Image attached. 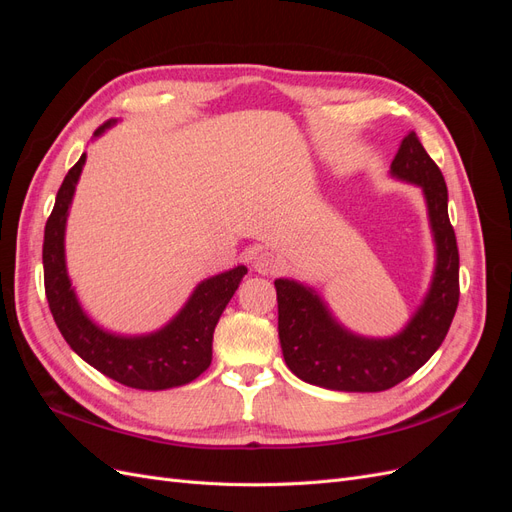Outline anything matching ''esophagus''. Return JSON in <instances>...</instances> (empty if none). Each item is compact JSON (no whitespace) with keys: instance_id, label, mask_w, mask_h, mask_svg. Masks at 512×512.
<instances>
[{"instance_id":"esophagus-1","label":"esophagus","mask_w":512,"mask_h":512,"mask_svg":"<svg viewBox=\"0 0 512 512\" xmlns=\"http://www.w3.org/2000/svg\"><path fill=\"white\" fill-rule=\"evenodd\" d=\"M282 269V258L275 252L262 250L254 256V271L260 275H273Z\"/></svg>"}]
</instances>
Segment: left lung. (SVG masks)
I'll return each instance as SVG.
<instances>
[{
	"label": "left lung",
	"instance_id": "obj_1",
	"mask_svg": "<svg viewBox=\"0 0 512 512\" xmlns=\"http://www.w3.org/2000/svg\"><path fill=\"white\" fill-rule=\"evenodd\" d=\"M391 177L423 190L436 245L429 290L399 333L365 337L346 329L314 288L286 277L275 280L284 361L303 382L344 393L386 391L421 369L451 327L459 303V252L448 220V190L414 132L401 141Z\"/></svg>",
	"mask_w": 512,
	"mask_h": 512
}]
</instances>
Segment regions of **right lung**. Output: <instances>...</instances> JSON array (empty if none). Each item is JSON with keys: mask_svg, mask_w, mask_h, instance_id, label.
<instances>
[{"mask_svg": "<svg viewBox=\"0 0 512 512\" xmlns=\"http://www.w3.org/2000/svg\"><path fill=\"white\" fill-rule=\"evenodd\" d=\"M117 119L96 130V138ZM87 156L83 153L61 183L44 226V290L57 329L85 363L119 384L141 391H166L196 380L211 365L213 331L247 269L243 265L200 282L179 314L145 335H119L91 320L72 288L66 267V222Z\"/></svg>", "mask_w": 512, "mask_h": 512, "instance_id": "1", "label": "right lung"}]
</instances>
